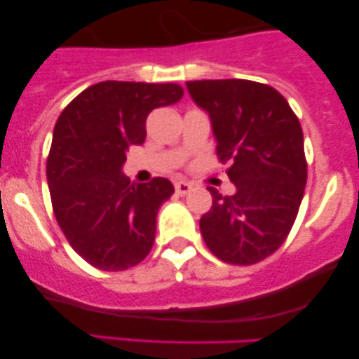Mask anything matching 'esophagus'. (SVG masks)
Wrapping results in <instances>:
<instances>
[{
  "instance_id": "obj_1",
  "label": "esophagus",
  "mask_w": 359,
  "mask_h": 359,
  "mask_svg": "<svg viewBox=\"0 0 359 359\" xmlns=\"http://www.w3.org/2000/svg\"><path fill=\"white\" fill-rule=\"evenodd\" d=\"M191 191H192V185L189 182H184V180L175 182V192L179 194V196H185V194H189Z\"/></svg>"
}]
</instances>
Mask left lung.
Returning <instances> with one entry per match:
<instances>
[{
	"label": "left lung",
	"mask_w": 359,
	"mask_h": 359,
	"mask_svg": "<svg viewBox=\"0 0 359 359\" xmlns=\"http://www.w3.org/2000/svg\"><path fill=\"white\" fill-rule=\"evenodd\" d=\"M209 114L216 151L236 191L208 187L212 205L199 228L208 248L233 265H253L285 241L307 182L304 135L285 97L245 79L185 82Z\"/></svg>",
	"instance_id": "obj_1"
}]
</instances>
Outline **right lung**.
I'll use <instances>...</instances> for the list:
<instances>
[{
	"mask_svg": "<svg viewBox=\"0 0 359 359\" xmlns=\"http://www.w3.org/2000/svg\"><path fill=\"white\" fill-rule=\"evenodd\" d=\"M182 96L177 84L104 81L82 90L57 119L47 160L53 214L96 269L121 271L150 253L156 214L174 185L163 177L131 182L121 168L130 147L145 142L148 114Z\"/></svg>",
	"mask_w": 359,
	"mask_h": 359,
	"instance_id": "right-lung-1",
	"label": "right lung"
}]
</instances>
